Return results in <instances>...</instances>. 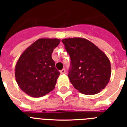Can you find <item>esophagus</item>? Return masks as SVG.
Returning <instances> with one entry per match:
<instances>
[{
	"label": "esophagus",
	"instance_id": "esophagus-1",
	"mask_svg": "<svg viewBox=\"0 0 127 127\" xmlns=\"http://www.w3.org/2000/svg\"><path fill=\"white\" fill-rule=\"evenodd\" d=\"M60 72H61V74H66V70L64 69V68H63V69L61 70L60 71Z\"/></svg>",
	"mask_w": 127,
	"mask_h": 127
}]
</instances>
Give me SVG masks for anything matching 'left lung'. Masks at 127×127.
I'll return each mask as SVG.
<instances>
[{"label":"left lung","instance_id":"1","mask_svg":"<svg viewBox=\"0 0 127 127\" xmlns=\"http://www.w3.org/2000/svg\"><path fill=\"white\" fill-rule=\"evenodd\" d=\"M62 42L70 58L68 78L82 94H97L108 84L109 60L97 46L84 38L64 39Z\"/></svg>","mask_w":127,"mask_h":127}]
</instances>
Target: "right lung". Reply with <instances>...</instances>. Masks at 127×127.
<instances>
[{"label": "right lung", "instance_id": "1", "mask_svg": "<svg viewBox=\"0 0 127 127\" xmlns=\"http://www.w3.org/2000/svg\"><path fill=\"white\" fill-rule=\"evenodd\" d=\"M58 39H39L20 57L15 68L16 80L29 95L42 97L52 91L60 74L51 57Z\"/></svg>", "mask_w": 127, "mask_h": 127}]
</instances>
